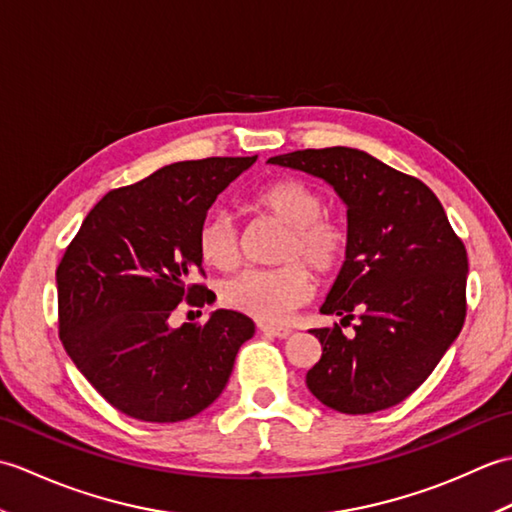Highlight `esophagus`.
Segmentation results:
<instances>
[{
	"instance_id": "1",
	"label": "esophagus",
	"mask_w": 512,
	"mask_h": 512,
	"mask_svg": "<svg viewBox=\"0 0 512 512\" xmlns=\"http://www.w3.org/2000/svg\"><path fill=\"white\" fill-rule=\"evenodd\" d=\"M259 330H262L264 334L268 336H277V339H288V336L292 334L290 328H281V325H259Z\"/></svg>"
}]
</instances>
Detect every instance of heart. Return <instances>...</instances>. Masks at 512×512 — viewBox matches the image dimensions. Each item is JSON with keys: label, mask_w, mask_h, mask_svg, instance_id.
I'll return each mask as SVG.
<instances>
[{"label": "heart", "mask_w": 512, "mask_h": 512, "mask_svg": "<svg viewBox=\"0 0 512 512\" xmlns=\"http://www.w3.org/2000/svg\"><path fill=\"white\" fill-rule=\"evenodd\" d=\"M257 204L277 222L288 226L277 268H250L224 281L220 297L226 308L248 314L257 321L277 323L312 297L314 275L325 279L343 264L347 235L325 217L323 195L301 180H279L259 193ZM198 250L217 270L239 264V235L233 215L215 213L200 226Z\"/></svg>", "instance_id": "b5f03b06"}]
</instances>
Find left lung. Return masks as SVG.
<instances>
[{
    "mask_svg": "<svg viewBox=\"0 0 512 512\" xmlns=\"http://www.w3.org/2000/svg\"><path fill=\"white\" fill-rule=\"evenodd\" d=\"M268 162L321 178L347 206L345 262L312 330L323 354L306 385L341 413H374L416 391L458 339L469 259L427 184L352 147L303 149Z\"/></svg>",
    "mask_w": 512,
    "mask_h": 512,
    "instance_id": "8db88e82",
    "label": "left lung"
}]
</instances>
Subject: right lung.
Segmentation results:
<instances>
[{
  "instance_id": "1",
  "label": "right lung",
  "mask_w": 512,
  "mask_h": 512,
  "mask_svg": "<svg viewBox=\"0 0 512 512\" xmlns=\"http://www.w3.org/2000/svg\"><path fill=\"white\" fill-rule=\"evenodd\" d=\"M250 158L173 162L114 189L85 217L57 268L65 352L118 411L145 422L198 416L222 394L255 323L215 310L171 328L178 303L204 306L198 233Z\"/></svg>"
}]
</instances>
